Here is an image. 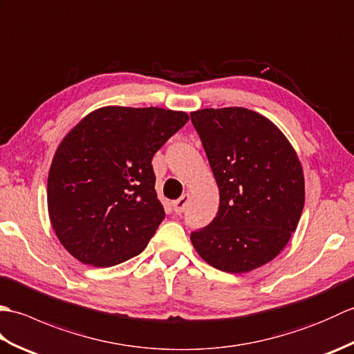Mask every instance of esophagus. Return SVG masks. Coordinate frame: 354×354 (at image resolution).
<instances>
[{"label":"esophagus","instance_id":"1","mask_svg":"<svg viewBox=\"0 0 354 354\" xmlns=\"http://www.w3.org/2000/svg\"><path fill=\"white\" fill-rule=\"evenodd\" d=\"M189 201H190V194L185 193V194H183L181 198L173 202V209H175V213L176 214L184 213V209H185L187 204H189Z\"/></svg>","mask_w":354,"mask_h":354}]
</instances>
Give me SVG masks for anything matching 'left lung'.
Listing matches in <instances>:
<instances>
[{
    "label": "left lung",
    "instance_id": "obj_1",
    "mask_svg": "<svg viewBox=\"0 0 354 354\" xmlns=\"http://www.w3.org/2000/svg\"><path fill=\"white\" fill-rule=\"evenodd\" d=\"M190 117L221 194L216 217L192 232V243L213 268L250 272L275 259L298 227L301 162L281 131L257 112L209 108Z\"/></svg>",
    "mask_w": 354,
    "mask_h": 354
}]
</instances>
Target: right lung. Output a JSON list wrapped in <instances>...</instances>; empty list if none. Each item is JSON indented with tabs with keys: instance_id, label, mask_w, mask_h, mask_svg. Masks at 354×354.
I'll return each instance as SVG.
<instances>
[{
	"instance_id": "1",
	"label": "right lung",
	"mask_w": 354,
	"mask_h": 354,
	"mask_svg": "<svg viewBox=\"0 0 354 354\" xmlns=\"http://www.w3.org/2000/svg\"><path fill=\"white\" fill-rule=\"evenodd\" d=\"M187 122L181 111L106 106L68 132L53 158L47 202L74 259L109 268L145 250L165 216L152 158Z\"/></svg>"
}]
</instances>
